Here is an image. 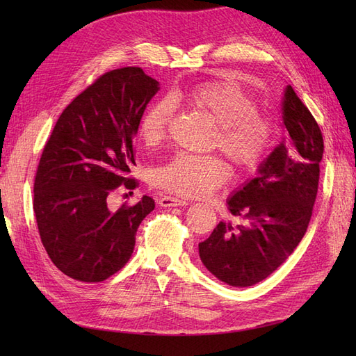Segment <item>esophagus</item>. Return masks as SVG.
Masks as SVG:
<instances>
[{"instance_id": "esophagus-1", "label": "esophagus", "mask_w": 356, "mask_h": 356, "mask_svg": "<svg viewBox=\"0 0 356 356\" xmlns=\"http://www.w3.org/2000/svg\"><path fill=\"white\" fill-rule=\"evenodd\" d=\"M159 203H160V207H163V208L184 207V204H187V202H186L184 199H178V197H174V196H163V197H160Z\"/></svg>"}]
</instances>
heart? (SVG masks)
Segmentation results:
<instances>
[{"mask_svg":"<svg viewBox=\"0 0 356 356\" xmlns=\"http://www.w3.org/2000/svg\"><path fill=\"white\" fill-rule=\"evenodd\" d=\"M188 101L217 123L212 144L218 145L236 166L254 170L270 152L276 123L260 114L257 104L239 86L222 81L197 84L187 93ZM174 105L160 99L145 110L139 122V135L147 147L165 138ZM229 179V169L215 156L178 154L153 172V182L172 195L203 197Z\"/></svg>","mask_w":356,"mask_h":356,"instance_id":"obj_1","label":"heart"}]
</instances>
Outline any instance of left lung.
Instances as JSON below:
<instances>
[{"instance_id": "1", "label": "left lung", "mask_w": 356, "mask_h": 356, "mask_svg": "<svg viewBox=\"0 0 356 356\" xmlns=\"http://www.w3.org/2000/svg\"><path fill=\"white\" fill-rule=\"evenodd\" d=\"M282 114L288 139L227 200L230 213L243 222L220 221L199 243L204 267L232 286L255 285L284 264L303 239L314 211L324 139L291 86L284 93Z\"/></svg>"}]
</instances>
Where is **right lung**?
Listing matches in <instances>:
<instances>
[{"mask_svg":"<svg viewBox=\"0 0 356 356\" xmlns=\"http://www.w3.org/2000/svg\"><path fill=\"white\" fill-rule=\"evenodd\" d=\"M159 81L138 67L106 72L58 118L34 182V213L46 251L62 273L102 282L132 257L139 224L154 209L143 196L134 207L108 208L117 190L138 186L134 138Z\"/></svg>","mask_w":356,"mask_h":356,"instance_id":"obj_1","label":"right lung"}]
</instances>
